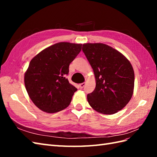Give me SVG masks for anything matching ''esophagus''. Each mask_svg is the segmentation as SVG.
I'll return each instance as SVG.
<instances>
[{
	"mask_svg": "<svg viewBox=\"0 0 157 157\" xmlns=\"http://www.w3.org/2000/svg\"><path fill=\"white\" fill-rule=\"evenodd\" d=\"M85 85H86V83L83 82V83H82V84H79V88H83L85 86Z\"/></svg>",
	"mask_w": 157,
	"mask_h": 157,
	"instance_id": "34e87169",
	"label": "esophagus"
}]
</instances>
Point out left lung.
Listing matches in <instances>:
<instances>
[{
  "label": "left lung",
  "instance_id": "8db88e82",
  "mask_svg": "<svg viewBox=\"0 0 157 157\" xmlns=\"http://www.w3.org/2000/svg\"><path fill=\"white\" fill-rule=\"evenodd\" d=\"M82 51L94 73L96 88L87 96L89 105L98 113L111 115L125 107L134 88V71L124 55L102 43H87Z\"/></svg>",
  "mask_w": 157,
  "mask_h": 157
}]
</instances>
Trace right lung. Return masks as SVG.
I'll return each mask as SVG.
<instances>
[{
    "instance_id": "right-lung-1",
    "label": "right lung",
    "mask_w": 157,
    "mask_h": 157,
    "mask_svg": "<svg viewBox=\"0 0 157 157\" xmlns=\"http://www.w3.org/2000/svg\"><path fill=\"white\" fill-rule=\"evenodd\" d=\"M82 45L56 43L31 60L25 73V86L32 102L42 111L54 113L69 105L78 89L66 76L69 64L80 52Z\"/></svg>"
}]
</instances>
